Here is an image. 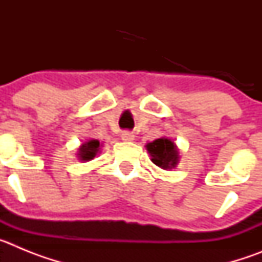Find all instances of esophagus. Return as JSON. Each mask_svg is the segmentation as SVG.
<instances>
[{
  "label": "esophagus",
  "mask_w": 262,
  "mask_h": 262,
  "mask_svg": "<svg viewBox=\"0 0 262 262\" xmlns=\"http://www.w3.org/2000/svg\"><path fill=\"white\" fill-rule=\"evenodd\" d=\"M134 138H135V136L133 135V133H129V131L122 133V140H124V142H133Z\"/></svg>",
  "instance_id": "esophagus-1"
}]
</instances>
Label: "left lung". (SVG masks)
Returning a JSON list of instances; mask_svg holds the SVG:
<instances>
[{
	"instance_id": "left-lung-1",
	"label": "left lung",
	"mask_w": 262,
	"mask_h": 262,
	"mask_svg": "<svg viewBox=\"0 0 262 262\" xmlns=\"http://www.w3.org/2000/svg\"><path fill=\"white\" fill-rule=\"evenodd\" d=\"M147 149L152 156V163L163 169L174 168L178 163V151L174 143L169 139H156L147 144Z\"/></svg>"
}]
</instances>
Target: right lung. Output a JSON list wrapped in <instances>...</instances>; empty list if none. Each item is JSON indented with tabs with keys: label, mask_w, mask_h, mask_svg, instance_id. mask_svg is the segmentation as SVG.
I'll use <instances>...</instances> for the list:
<instances>
[{
	"label": "right lung",
	"mask_w": 262,
	"mask_h": 262,
	"mask_svg": "<svg viewBox=\"0 0 262 262\" xmlns=\"http://www.w3.org/2000/svg\"><path fill=\"white\" fill-rule=\"evenodd\" d=\"M99 142L98 140H90V142L85 143L80 147V159L84 160V161H89V160L93 159L96 156V154L98 152Z\"/></svg>",
	"instance_id": "1"
}]
</instances>
